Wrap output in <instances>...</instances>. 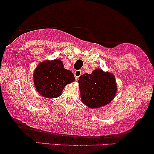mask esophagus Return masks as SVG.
Instances as JSON below:
<instances>
[{
	"mask_svg": "<svg viewBox=\"0 0 154 154\" xmlns=\"http://www.w3.org/2000/svg\"><path fill=\"white\" fill-rule=\"evenodd\" d=\"M74 75H75V79H78L79 77L81 75V71L80 70H76V71L75 72V73H74Z\"/></svg>",
	"mask_w": 154,
	"mask_h": 154,
	"instance_id": "1",
	"label": "esophagus"
}]
</instances>
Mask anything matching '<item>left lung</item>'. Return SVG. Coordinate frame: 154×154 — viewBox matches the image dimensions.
Returning a JSON list of instances; mask_svg holds the SVG:
<instances>
[{
    "mask_svg": "<svg viewBox=\"0 0 154 154\" xmlns=\"http://www.w3.org/2000/svg\"><path fill=\"white\" fill-rule=\"evenodd\" d=\"M79 88L82 102L89 109L105 106L114 98L117 92L114 74L95 69L91 74L79 77Z\"/></svg>",
    "mask_w": 154,
    "mask_h": 154,
    "instance_id": "8db88e82",
    "label": "left lung"
}]
</instances>
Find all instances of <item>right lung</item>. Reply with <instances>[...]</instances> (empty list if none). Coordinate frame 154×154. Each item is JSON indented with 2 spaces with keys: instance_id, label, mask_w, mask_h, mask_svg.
I'll return each instance as SVG.
<instances>
[{
  "instance_id": "right-lung-1",
  "label": "right lung",
  "mask_w": 154,
  "mask_h": 154,
  "mask_svg": "<svg viewBox=\"0 0 154 154\" xmlns=\"http://www.w3.org/2000/svg\"><path fill=\"white\" fill-rule=\"evenodd\" d=\"M75 81L70 70L63 67L61 60H45L39 63L33 72L35 90L47 98L59 97L66 85Z\"/></svg>"
}]
</instances>
